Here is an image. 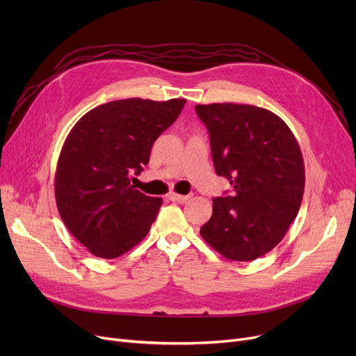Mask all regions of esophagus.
<instances>
[{
	"label": "esophagus",
	"mask_w": 356,
	"mask_h": 356,
	"mask_svg": "<svg viewBox=\"0 0 356 356\" xmlns=\"http://www.w3.org/2000/svg\"><path fill=\"white\" fill-rule=\"evenodd\" d=\"M167 197L170 199V200H173V202H180V203H183V202H186V200H189L191 196H183V195H177V193L172 192V193L167 195Z\"/></svg>",
	"instance_id": "obj_1"
}]
</instances>
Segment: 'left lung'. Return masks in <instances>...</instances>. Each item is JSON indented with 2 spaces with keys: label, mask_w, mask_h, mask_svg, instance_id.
I'll return each instance as SVG.
<instances>
[{
  "label": "left lung",
  "mask_w": 356,
  "mask_h": 356,
  "mask_svg": "<svg viewBox=\"0 0 356 356\" xmlns=\"http://www.w3.org/2000/svg\"><path fill=\"white\" fill-rule=\"evenodd\" d=\"M211 136L218 176L232 193L215 197L202 238L232 261H252L282 241L300 209L305 163L287 124L271 111L244 104L196 105Z\"/></svg>",
  "instance_id": "8db88e82"
}]
</instances>
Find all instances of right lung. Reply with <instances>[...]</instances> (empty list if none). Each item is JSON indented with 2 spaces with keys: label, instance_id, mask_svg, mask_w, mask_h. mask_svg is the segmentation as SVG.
<instances>
[{
  "label": "right lung",
  "instance_id": "1",
  "mask_svg": "<svg viewBox=\"0 0 356 356\" xmlns=\"http://www.w3.org/2000/svg\"><path fill=\"white\" fill-rule=\"evenodd\" d=\"M186 99L129 98L90 109L62 147L54 196L62 220L90 254L117 258L145 238L161 197L131 184L148 164L154 141L170 127Z\"/></svg>",
  "mask_w": 356,
  "mask_h": 356
}]
</instances>
